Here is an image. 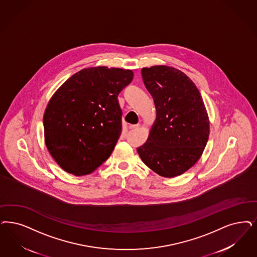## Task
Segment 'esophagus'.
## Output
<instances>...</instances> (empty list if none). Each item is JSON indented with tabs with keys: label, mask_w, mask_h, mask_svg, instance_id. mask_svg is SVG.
Here are the masks:
<instances>
[{
	"label": "esophagus",
	"mask_w": 257,
	"mask_h": 257,
	"mask_svg": "<svg viewBox=\"0 0 257 257\" xmlns=\"http://www.w3.org/2000/svg\"><path fill=\"white\" fill-rule=\"evenodd\" d=\"M140 126H141V124H131V125H129V129H131V130L138 129V128H140Z\"/></svg>",
	"instance_id": "obj_1"
}]
</instances>
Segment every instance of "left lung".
<instances>
[{"mask_svg":"<svg viewBox=\"0 0 257 257\" xmlns=\"http://www.w3.org/2000/svg\"><path fill=\"white\" fill-rule=\"evenodd\" d=\"M157 117L137 151L145 165L164 177L182 175L200 159L210 134L203 99L183 72L167 65L142 69Z\"/></svg>","mask_w":257,"mask_h":257,"instance_id":"1","label":"left lung"}]
</instances>
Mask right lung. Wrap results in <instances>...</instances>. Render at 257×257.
Returning a JSON list of instances; mask_svg holds the SVG:
<instances>
[{
    "label": "right lung",
    "mask_w": 257,
    "mask_h": 257,
    "mask_svg": "<svg viewBox=\"0 0 257 257\" xmlns=\"http://www.w3.org/2000/svg\"><path fill=\"white\" fill-rule=\"evenodd\" d=\"M133 77L132 70L84 68L54 93L44 115L45 145L65 172L88 175L111 156L122 129L117 96Z\"/></svg>",
    "instance_id": "obj_1"
}]
</instances>
